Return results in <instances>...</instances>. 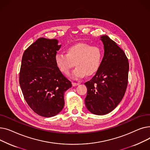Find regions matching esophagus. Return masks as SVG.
I'll return each instance as SVG.
<instances>
[{"label": "esophagus", "mask_w": 150, "mask_h": 150, "mask_svg": "<svg viewBox=\"0 0 150 150\" xmlns=\"http://www.w3.org/2000/svg\"><path fill=\"white\" fill-rule=\"evenodd\" d=\"M72 86H78V85H79V83H74V82H72Z\"/></svg>", "instance_id": "obj_1"}]
</instances>
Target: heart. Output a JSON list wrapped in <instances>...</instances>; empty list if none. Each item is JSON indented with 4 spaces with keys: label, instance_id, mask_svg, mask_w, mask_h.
<instances>
[{
    "label": "heart",
    "instance_id": "1",
    "mask_svg": "<svg viewBox=\"0 0 150 150\" xmlns=\"http://www.w3.org/2000/svg\"><path fill=\"white\" fill-rule=\"evenodd\" d=\"M103 58V51L99 46L78 43L69 47L67 54L57 53L54 61L61 72L67 74L74 66L76 68L70 74L74 79H80L97 72Z\"/></svg>",
    "mask_w": 150,
    "mask_h": 150
}]
</instances>
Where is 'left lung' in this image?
I'll use <instances>...</instances> for the list:
<instances>
[{"instance_id": "obj_1", "label": "left lung", "mask_w": 150, "mask_h": 150, "mask_svg": "<svg viewBox=\"0 0 150 150\" xmlns=\"http://www.w3.org/2000/svg\"><path fill=\"white\" fill-rule=\"evenodd\" d=\"M104 57L92 79L84 83L88 89L85 105L96 115L111 112L122 100L128 80L129 62L125 52L107 35L101 36Z\"/></svg>"}]
</instances>
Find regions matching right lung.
I'll return each mask as SVG.
<instances>
[{"mask_svg":"<svg viewBox=\"0 0 150 150\" xmlns=\"http://www.w3.org/2000/svg\"><path fill=\"white\" fill-rule=\"evenodd\" d=\"M57 39L41 38L23 54L19 84L27 104L37 114L51 117L64 106V92L72 87L54 61L61 45Z\"/></svg>","mask_w":150,"mask_h":150,"instance_id":"add662e5","label":"right lung"}]
</instances>
